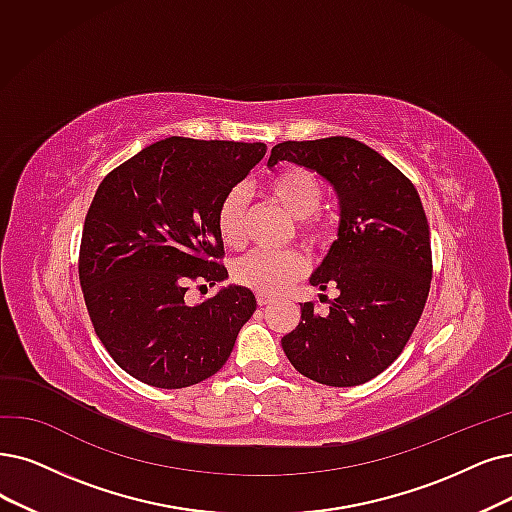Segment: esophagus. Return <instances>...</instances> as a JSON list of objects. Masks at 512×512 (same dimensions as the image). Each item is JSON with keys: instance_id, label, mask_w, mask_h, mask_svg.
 <instances>
[{"instance_id": "34e87169", "label": "esophagus", "mask_w": 512, "mask_h": 512, "mask_svg": "<svg viewBox=\"0 0 512 512\" xmlns=\"http://www.w3.org/2000/svg\"><path fill=\"white\" fill-rule=\"evenodd\" d=\"M256 302H258L260 306H267V304L273 302V298L267 296V294H256Z\"/></svg>"}]
</instances>
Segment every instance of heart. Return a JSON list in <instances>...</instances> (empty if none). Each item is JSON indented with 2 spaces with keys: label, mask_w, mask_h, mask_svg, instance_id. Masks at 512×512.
<instances>
[{
  "label": "heart",
  "mask_w": 512,
  "mask_h": 512,
  "mask_svg": "<svg viewBox=\"0 0 512 512\" xmlns=\"http://www.w3.org/2000/svg\"><path fill=\"white\" fill-rule=\"evenodd\" d=\"M269 197L296 218V231L306 243L317 245L327 235V224L319 216L325 199V185L317 172L304 166L279 170L267 185ZM248 191L233 187L220 199L216 210V229L220 241L231 250H241L248 239ZM309 262L298 250H256L233 264V279L258 294H279L300 279Z\"/></svg>",
  "instance_id": "obj_1"
}]
</instances>
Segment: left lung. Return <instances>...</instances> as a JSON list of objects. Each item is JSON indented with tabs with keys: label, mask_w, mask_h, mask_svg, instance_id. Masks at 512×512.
I'll return each mask as SVG.
<instances>
[{
	"label": "left lung",
	"mask_w": 512,
	"mask_h": 512,
	"mask_svg": "<svg viewBox=\"0 0 512 512\" xmlns=\"http://www.w3.org/2000/svg\"><path fill=\"white\" fill-rule=\"evenodd\" d=\"M283 159L321 174L340 199L338 239L311 277L338 296L327 315L313 302L300 304L302 321L281 338L283 353L319 384H363L401 355L431 290V231L420 195L355 138L285 140L273 147L269 168Z\"/></svg>",
	"instance_id": "obj_1"
}]
</instances>
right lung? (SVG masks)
<instances>
[{
  "label": "right lung",
  "mask_w": 512,
  "mask_h": 512,
  "mask_svg": "<svg viewBox=\"0 0 512 512\" xmlns=\"http://www.w3.org/2000/svg\"><path fill=\"white\" fill-rule=\"evenodd\" d=\"M264 153V142L172 136L100 182L81 233L79 283L96 336L136 380L185 388L227 363L254 294L229 285L197 306L185 294L191 283L227 279L216 210Z\"/></svg>",
  "instance_id": "right-lung-1"
}]
</instances>
